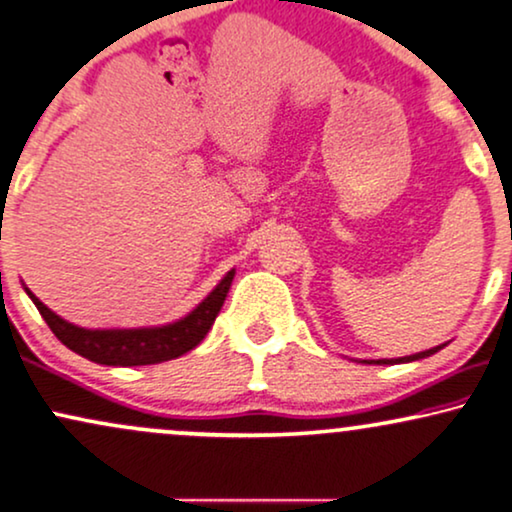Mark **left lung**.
<instances>
[{"label": "left lung", "mask_w": 512, "mask_h": 512, "mask_svg": "<svg viewBox=\"0 0 512 512\" xmlns=\"http://www.w3.org/2000/svg\"><path fill=\"white\" fill-rule=\"evenodd\" d=\"M437 350H442V345H437V348H430V350H423V353H416V355L400 357V360H364V364H395V362H414V360H423V357H430V355H435Z\"/></svg>", "instance_id": "obj_1"}]
</instances>
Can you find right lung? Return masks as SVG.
I'll return each instance as SVG.
<instances>
[{"instance_id": "obj_1", "label": "right lung", "mask_w": 512, "mask_h": 512, "mask_svg": "<svg viewBox=\"0 0 512 512\" xmlns=\"http://www.w3.org/2000/svg\"><path fill=\"white\" fill-rule=\"evenodd\" d=\"M235 270H230L216 289L197 305L192 313L181 317L178 322L164 324V327H143V329H84L77 324L65 322L53 310L39 301L32 291L25 287L32 303L37 305L39 315L49 324L58 341L68 345L72 353L86 357L96 364L108 367H141V364H159L176 360L190 353L202 338L209 334L216 315L221 313L225 296H228Z\"/></svg>"}]
</instances>
